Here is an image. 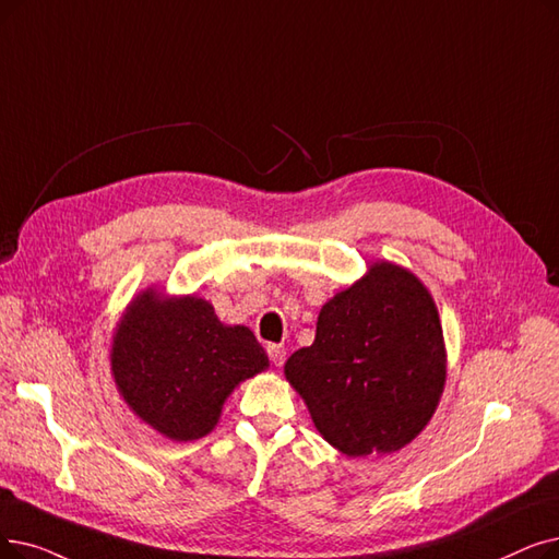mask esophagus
Instances as JSON below:
<instances>
[{"label": "esophagus", "mask_w": 559, "mask_h": 559, "mask_svg": "<svg viewBox=\"0 0 559 559\" xmlns=\"http://www.w3.org/2000/svg\"><path fill=\"white\" fill-rule=\"evenodd\" d=\"M266 354H270V358H272L276 368H281L285 362V347L283 345H270V347H266Z\"/></svg>", "instance_id": "34e87169"}]
</instances>
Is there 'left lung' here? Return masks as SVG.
Instances as JSON below:
<instances>
[{"instance_id":"obj_1","label":"left lung","mask_w":559,"mask_h":559,"mask_svg":"<svg viewBox=\"0 0 559 559\" xmlns=\"http://www.w3.org/2000/svg\"><path fill=\"white\" fill-rule=\"evenodd\" d=\"M445 362L429 289L404 266L374 262L322 306L314 343L287 358L285 379L335 450L391 454L431 420Z\"/></svg>"}]
</instances>
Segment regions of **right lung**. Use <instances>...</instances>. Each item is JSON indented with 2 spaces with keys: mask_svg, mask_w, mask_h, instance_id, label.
<instances>
[{
  "mask_svg": "<svg viewBox=\"0 0 559 559\" xmlns=\"http://www.w3.org/2000/svg\"><path fill=\"white\" fill-rule=\"evenodd\" d=\"M111 374L134 414L171 441H197L219 423L235 388L270 368L249 326L224 324L210 301L145 289L111 345Z\"/></svg>",
  "mask_w": 559,
  "mask_h": 559,
  "instance_id": "1",
  "label": "right lung"
}]
</instances>
